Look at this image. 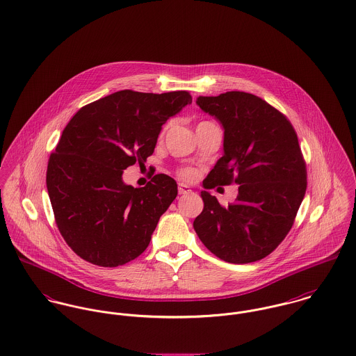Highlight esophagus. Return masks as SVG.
I'll return each instance as SVG.
<instances>
[{"label": "esophagus", "mask_w": 356, "mask_h": 356, "mask_svg": "<svg viewBox=\"0 0 356 356\" xmlns=\"http://www.w3.org/2000/svg\"><path fill=\"white\" fill-rule=\"evenodd\" d=\"M178 193L181 194V195H185V194L192 193V189L188 185H185V184H179L178 185Z\"/></svg>", "instance_id": "obj_1"}]
</instances>
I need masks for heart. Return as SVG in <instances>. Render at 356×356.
<instances>
[{
  "mask_svg": "<svg viewBox=\"0 0 356 356\" xmlns=\"http://www.w3.org/2000/svg\"><path fill=\"white\" fill-rule=\"evenodd\" d=\"M164 130H165V128L163 129L162 136L163 133H164ZM178 175H179L181 178H184V179H192L194 177L193 170H191V168H181V170L178 171Z\"/></svg>",
  "mask_w": 356,
  "mask_h": 356,
  "instance_id": "b5f03b06",
  "label": "heart"
}]
</instances>
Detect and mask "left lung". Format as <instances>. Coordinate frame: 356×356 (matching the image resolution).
I'll use <instances>...</instances> for the list:
<instances>
[{"instance_id":"left-lung-1","label":"left lung","mask_w":356,"mask_h":356,"mask_svg":"<svg viewBox=\"0 0 356 356\" xmlns=\"http://www.w3.org/2000/svg\"><path fill=\"white\" fill-rule=\"evenodd\" d=\"M197 104L225 128V155L205 189L238 184L223 207L202 191V212L193 227L205 248L226 262L248 264L270 254L290 232L307 188V171L291 122L253 94L229 91L197 97Z\"/></svg>"}]
</instances>
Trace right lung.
Returning <instances> with one entry per match:
<instances>
[{
	"mask_svg": "<svg viewBox=\"0 0 356 356\" xmlns=\"http://www.w3.org/2000/svg\"><path fill=\"white\" fill-rule=\"evenodd\" d=\"M192 103L188 91L114 92L81 107L50 155L46 185L67 246L99 266L137 259L149 245L177 182L156 174L144 188L122 172L154 154L163 124Z\"/></svg>",
	"mask_w": 356,
	"mask_h": 356,
	"instance_id": "1",
	"label": "right lung"
}]
</instances>
